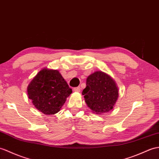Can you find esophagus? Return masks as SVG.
<instances>
[{"label": "esophagus", "mask_w": 159, "mask_h": 159, "mask_svg": "<svg viewBox=\"0 0 159 159\" xmlns=\"http://www.w3.org/2000/svg\"><path fill=\"white\" fill-rule=\"evenodd\" d=\"M73 90L75 91H76V92H79V91H80V87H75V88H74Z\"/></svg>", "instance_id": "esophagus-1"}]
</instances>
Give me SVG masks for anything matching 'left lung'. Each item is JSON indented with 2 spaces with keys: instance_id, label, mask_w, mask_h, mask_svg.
Masks as SVG:
<instances>
[{
  "instance_id": "8db88e82",
  "label": "left lung",
  "mask_w": 159,
  "mask_h": 159,
  "mask_svg": "<svg viewBox=\"0 0 159 159\" xmlns=\"http://www.w3.org/2000/svg\"><path fill=\"white\" fill-rule=\"evenodd\" d=\"M86 85L82 94L93 112L102 114L113 108L119 97V91L111 77L97 71L87 77Z\"/></svg>"
}]
</instances>
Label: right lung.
<instances>
[{
    "instance_id": "add662e5",
    "label": "right lung",
    "mask_w": 159,
    "mask_h": 159,
    "mask_svg": "<svg viewBox=\"0 0 159 159\" xmlns=\"http://www.w3.org/2000/svg\"><path fill=\"white\" fill-rule=\"evenodd\" d=\"M72 89L55 70H40L28 87V95L32 104L45 114H54L60 110Z\"/></svg>"
}]
</instances>
